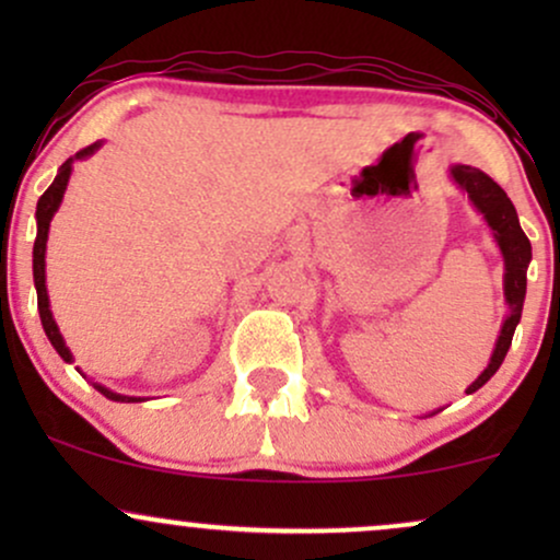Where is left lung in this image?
I'll use <instances>...</instances> for the list:
<instances>
[{
	"label": "left lung",
	"instance_id": "1",
	"mask_svg": "<svg viewBox=\"0 0 560 560\" xmlns=\"http://www.w3.org/2000/svg\"><path fill=\"white\" fill-rule=\"evenodd\" d=\"M450 176H453V182L466 191L468 199L474 202V208L485 215L487 226L492 229L494 242H498L500 253H503V260H505L503 292L508 302V316L503 320V329H500L498 342H494L490 365H487V369L479 374L477 382L466 389V395H471V392L485 387V384L494 376V371L500 369V363L505 361V352L508 347H511L513 331H516L518 320H522L524 298H526V268H529V260H532V244L522 231V223H518L513 202L508 199L505 191L500 189L490 176H487V173H481L479 168H471V165H453V168H450Z\"/></svg>",
	"mask_w": 560,
	"mask_h": 560
}]
</instances>
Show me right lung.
<instances>
[{
	"instance_id": "obj_1",
	"label": "right lung",
	"mask_w": 560,
	"mask_h": 560,
	"mask_svg": "<svg viewBox=\"0 0 560 560\" xmlns=\"http://www.w3.org/2000/svg\"><path fill=\"white\" fill-rule=\"evenodd\" d=\"M102 147V141H94V144L83 147L81 152H75L73 158H68L66 163L60 165V171H57L55 182L49 184V189L44 191L42 197H38V205H36V242H34V284H36V298H38V316H42V326L44 331H47L49 342L57 352H60L62 361L73 363V355H70V350L66 347V339H62L60 329H57L55 318H52V311H49V294H47V276H44V255H47V236H49V223H52V215L57 213V208H60L62 202V195H66L68 189V178H70V171H73V160H83L89 155H94L96 150ZM96 392H102V395L107 397V400H115V402H137L139 397H126V395H118V392L102 387V384H94Z\"/></svg>"
}]
</instances>
